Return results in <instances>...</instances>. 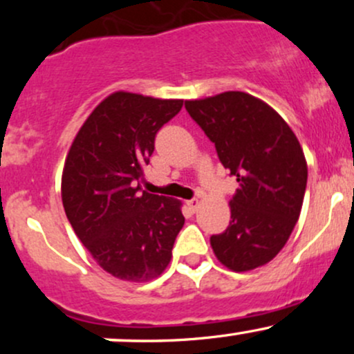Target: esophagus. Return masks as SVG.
I'll return each mask as SVG.
<instances>
[{
	"mask_svg": "<svg viewBox=\"0 0 354 354\" xmlns=\"http://www.w3.org/2000/svg\"><path fill=\"white\" fill-rule=\"evenodd\" d=\"M186 205H188V208L194 213V211L198 209V206H200V200H198V198H193V200L186 201Z\"/></svg>",
	"mask_w": 354,
	"mask_h": 354,
	"instance_id": "1",
	"label": "esophagus"
}]
</instances>
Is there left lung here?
Wrapping results in <instances>:
<instances>
[{"instance_id":"left-lung-1","label":"left lung","mask_w":354,"mask_h":354,"mask_svg":"<svg viewBox=\"0 0 354 354\" xmlns=\"http://www.w3.org/2000/svg\"><path fill=\"white\" fill-rule=\"evenodd\" d=\"M185 108L238 181L228 228L209 238L214 254L236 273L266 265L301 213L308 165L298 138L270 104L243 91L189 100Z\"/></svg>"}]
</instances>
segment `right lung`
I'll return each instance as SVG.
<instances>
[{"label": "right lung", "mask_w": 354, "mask_h": 354, "mask_svg": "<svg viewBox=\"0 0 354 354\" xmlns=\"http://www.w3.org/2000/svg\"><path fill=\"white\" fill-rule=\"evenodd\" d=\"M183 100L116 91L86 118L64 161L61 198L76 236L118 279L145 283L171 261L181 201L141 191L160 128Z\"/></svg>", "instance_id": "obj_1"}]
</instances>
